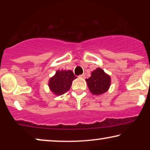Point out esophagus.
I'll use <instances>...</instances> for the list:
<instances>
[{
  "label": "esophagus",
  "mask_w": 150,
  "mask_h": 150,
  "mask_svg": "<svg viewBox=\"0 0 150 150\" xmlns=\"http://www.w3.org/2000/svg\"><path fill=\"white\" fill-rule=\"evenodd\" d=\"M80 77H82V78H85V74H82V75H80Z\"/></svg>",
  "instance_id": "1"
}]
</instances>
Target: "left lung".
Instances as JSON below:
<instances>
[{
  "label": "left lung",
  "instance_id": "1",
  "mask_svg": "<svg viewBox=\"0 0 150 150\" xmlns=\"http://www.w3.org/2000/svg\"><path fill=\"white\" fill-rule=\"evenodd\" d=\"M89 91L94 95L104 94L111 85V77L100 68L92 72L91 77L86 80Z\"/></svg>",
  "mask_w": 150,
  "mask_h": 150
}]
</instances>
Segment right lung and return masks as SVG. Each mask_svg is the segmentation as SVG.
<instances>
[{
    "label": "right lung",
    "mask_w": 150,
    "mask_h": 150,
    "mask_svg": "<svg viewBox=\"0 0 150 150\" xmlns=\"http://www.w3.org/2000/svg\"><path fill=\"white\" fill-rule=\"evenodd\" d=\"M76 78L72 70H57L56 74L49 79L48 85L55 95H62L69 90L72 82Z\"/></svg>",
    "instance_id": "1"
}]
</instances>
